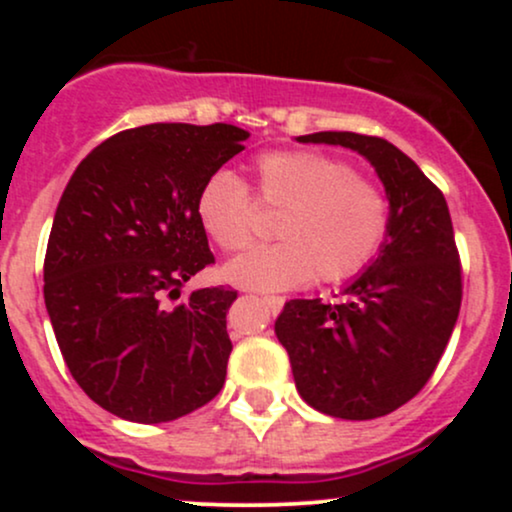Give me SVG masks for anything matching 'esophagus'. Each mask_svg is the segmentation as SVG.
<instances>
[{"label":"esophagus","instance_id":"34e87169","mask_svg":"<svg viewBox=\"0 0 512 512\" xmlns=\"http://www.w3.org/2000/svg\"><path fill=\"white\" fill-rule=\"evenodd\" d=\"M264 303H267V308L272 310V313H281V308H284V298L281 296H264Z\"/></svg>","mask_w":512,"mask_h":512}]
</instances>
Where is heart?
Wrapping results in <instances>:
<instances>
[{"label":"heart","instance_id":"b5f03b06","mask_svg":"<svg viewBox=\"0 0 512 512\" xmlns=\"http://www.w3.org/2000/svg\"><path fill=\"white\" fill-rule=\"evenodd\" d=\"M252 195L231 170H216L197 192V221L223 252L248 248L257 204L281 211L274 236L223 267L228 284L276 293L308 281L337 284L361 274L390 236L392 209L385 190L351 163L322 151H267L252 161Z\"/></svg>","mask_w":512,"mask_h":512}]
</instances>
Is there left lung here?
I'll return each mask as SVG.
<instances>
[{
    "mask_svg": "<svg viewBox=\"0 0 512 512\" xmlns=\"http://www.w3.org/2000/svg\"><path fill=\"white\" fill-rule=\"evenodd\" d=\"M298 142L366 156L385 185L392 223L378 260L344 289V303L296 298L274 332L310 407L337 419H378L424 390L460 315L462 264L448 202L387 139L315 132Z\"/></svg>",
    "mask_w": 512,
    "mask_h": 512,
    "instance_id": "left-lung-1",
    "label": "left lung"
}]
</instances>
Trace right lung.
<instances>
[{
    "label": "right lung",
    "instance_id": "add662e5",
    "mask_svg": "<svg viewBox=\"0 0 512 512\" xmlns=\"http://www.w3.org/2000/svg\"><path fill=\"white\" fill-rule=\"evenodd\" d=\"M248 132L156 122L88 154L64 187L45 252V305L69 373L105 411L180 419L221 392L238 293L182 286L214 264L197 192ZM168 300H178L170 306Z\"/></svg>",
    "mask_w": 512,
    "mask_h": 512
}]
</instances>
